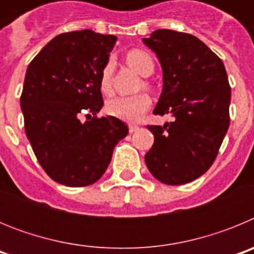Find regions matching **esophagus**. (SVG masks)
<instances>
[{
  "instance_id": "esophagus-1",
  "label": "esophagus",
  "mask_w": 254,
  "mask_h": 254,
  "mask_svg": "<svg viewBox=\"0 0 254 254\" xmlns=\"http://www.w3.org/2000/svg\"><path fill=\"white\" fill-rule=\"evenodd\" d=\"M138 129V126H136V125H129L128 126V131H129V133H133V132H136Z\"/></svg>"
}]
</instances>
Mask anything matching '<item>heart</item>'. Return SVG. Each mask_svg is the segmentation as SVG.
<instances>
[{"label":"heart","mask_w":254,"mask_h":254,"mask_svg":"<svg viewBox=\"0 0 254 254\" xmlns=\"http://www.w3.org/2000/svg\"><path fill=\"white\" fill-rule=\"evenodd\" d=\"M126 61L131 68L143 77L152 75L154 72V61L151 56L141 49H132L126 56ZM112 75H113V62L109 61L102 69L100 73V89L103 93L109 94L112 90ZM147 86V82H145ZM151 105L150 96L145 93L133 96H117L108 100L105 104V112L109 116L116 117L125 122H137L147 112Z\"/></svg>","instance_id":"heart-1"}]
</instances>
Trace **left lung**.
Here are the masks:
<instances>
[{"label": "left lung", "instance_id": "left-lung-1", "mask_svg": "<svg viewBox=\"0 0 254 254\" xmlns=\"http://www.w3.org/2000/svg\"><path fill=\"white\" fill-rule=\"evenodd\" d=\"M142 42L155 52L163 69V91L154 114L174 117L164 126H147L154 145L145 163L164 185H185L210 169L229 128L225 66L187 33L159 29Z\"/></svg>", "mask_w": 254, "mask_h": 254}]
</instances>
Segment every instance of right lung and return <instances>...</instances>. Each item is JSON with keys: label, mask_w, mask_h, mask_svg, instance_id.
Segmentation results:
<instances>
[{"label": "right lung", "mask_w": 254, "mask_h": 254, "mask_svg": "<svg viewBox=\"0 0 254 254\" xmlns=\"http://www.w3.org/2000/svg\"><path fill=\"white\" fill-rule=\"evenodd\" d=\"M116 42L89 29L64 33L26 69L20 98L25 133L44 172L60 185L95 183L128 133L116 117H96L104 104L100 73ZM84 114L90 121H79Z\"/></svg>", "instance_id": "1"}]
</instances>
